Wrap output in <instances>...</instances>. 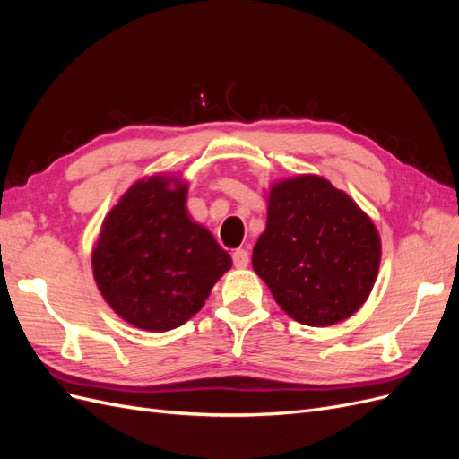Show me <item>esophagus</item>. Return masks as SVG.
Returning <instances> with one entry per match:
<instances>
[{
	"mask_svg": "<svg viewBox=\"0 0 459 459\" xmlns=\"http://www.w3.org/2000/svg\"><path fill=\"white\" fill-rule=\"evenodd\" d=\"M231 258H233L235 268H247L248 266V253L245 251V248H235Z\"/></svg>",
	"mask_w": 459,
	"mask_h": 459,
	"instance_id": "34e87169",
	"label": "esophagus"
}]
</instances>
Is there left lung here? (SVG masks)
I'll list each match as a JSON object with an SVG mask.
<instances>
[{"label": "left lung", "mask_w": 459, "mask_h": 459, "mask_svg": "<svg viewBox=\"0 0 459 459\" xmlns=\"http://www.w3.org/2000/svg\"><path fill=\"white\" fill-rule=\"evenodd\" d=\"M381 262L379 231L344 191L304 174L273 184L253 268L297 322L325 327L369 297Z\"/></svg>", "instance_id": "obj_1"}]
</instances>
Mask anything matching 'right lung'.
<instances>
[{"instance_id": "1", "label": "right lung", "mask_w": 459, "mask_h": 459, "mask_svg": "<svg viewBox=\"0 0 459 459\" xmlns=\"http://www.w3.org/2000/svg\"><path fill=\"white\" fill-rule=\"evenodd\" d=\"M187 184L172 176L135 182L110 208L91 253L95 283L124 322L169 331L197 314L230 255L186 211Z\"/></svg>"}]
</instances>
